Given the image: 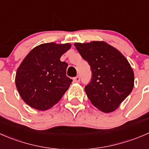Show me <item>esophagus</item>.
Segmentation results:
<instances>
[{
	"mask_svg": "<svg viewBox=\"0 0 149 149\" xmlns=\"http://www.w3.org/2000/svg\"><path fill=\"white\" fill-rule=\"evenodd\" d=\"M73 81L76 82V83H79V82L80 81V77L78 76H76V77L73 78Z\"/></svg>",
	"mask_w": 149,
	"mask_h": 149,
	"instance_id": "1",
	"label": "esophagus"
}]
</instances>
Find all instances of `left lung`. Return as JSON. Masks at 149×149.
<instances>
[{"mask_svg":"<svg viewBox=\"0 0 149 149\" xmlns=\"http://www.w3.org/2000/svg\"><path fill=\"white\" fill-rule=\"evenodd\" d=\"M74 45L91 67V81L85 86L88 98L102 112L115 111L134 86V73L129 62L118 49L104 41Z\"/></svg>","mask_w":149,"mask_h":149,"instance_id":"obj_1","label":"left lung"}]
</instances>
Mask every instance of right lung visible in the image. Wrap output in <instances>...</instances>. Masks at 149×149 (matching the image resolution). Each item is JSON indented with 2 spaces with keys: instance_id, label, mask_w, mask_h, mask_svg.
<instances>
[{
  "instance_id": "obj_1",
  "label": "right lung",
  "mask_w": 149,
  "mask_h": 149,
  "mask_svg": "<svg viewBox=\"0 0 149 149\" xmlns=\"http://www.w3.org/2000/svg\"><path fill=\"white\" fill-rule=\"evenodd\" d=\"M70 47L69 43H45L25 57L18 68L15 82L29 106L41 111L50 109L68 89L72 80L66 76L68 63L60 59Z\"/></svg>"
}]
</instances>
